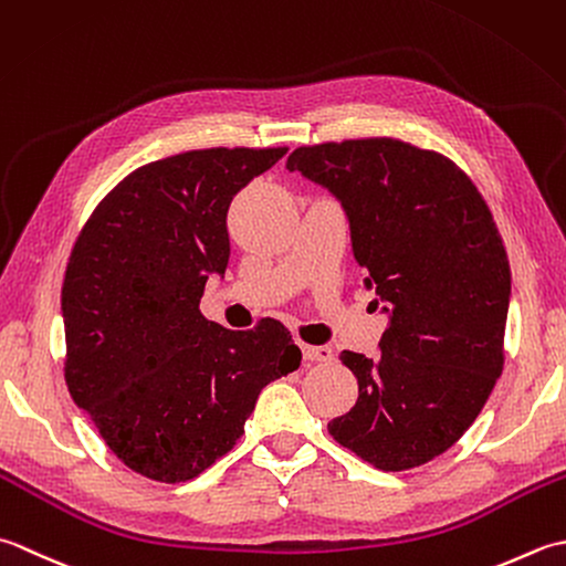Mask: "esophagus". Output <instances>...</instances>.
<instances>
[{"instance_id":"1","label":"esophagus","mask_w":566,"mask_h":566,"mask_svg":"<svg viewBox=\"0 0 566 566\" xmlns=\"http://www.w3.org/2000/svg\"><path fill=\"white\" fill-rule=\"evenodd\" d=\"M300 349H303L305 361H329L332 359L329 347H317V344H300Z\"/></svg>"}]
</instances>
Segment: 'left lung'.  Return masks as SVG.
Wrapping results in <instances>:
<instances>
[{"instance_id": "left-lung-1", "label": "left lung", "mask_w": 566, "mask_h": 566, "mask_svg": "<svg viewBox=\"0 0 566 566\" xmlns=\"http://www.w3.org/2000/svg\"><path fill=\"white\" fill-rule=\"evenodd\" d=\"M287 170L342 202L364 283L390 315L380 356L339 354L359 398L327 430L380 471L428 464L503 371L511 266L489 205L454 160L390 136L300 146Z\"/></svg>"}]
</instances>
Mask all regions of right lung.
<instances>
[{
    "label": "right lung",
    "mask_w": 566,
    "mask_h": 566,
    "mask_svg": "<svg viewBox=\"0 0 566 566\" xmlns=\"http://www.w3.org/2000/svg\"><path fill=\"white\" fill-rule=\"evenodd\" d=\"M285 154L217 146L154 160L77 234L61 295L65 384L136 474L200 476L241 440L261 390L303 359L279 319L234 332L200 313L229 261V205Z\"/></svg>",
    "instance_id": "obj_1"
}]
</instances>
